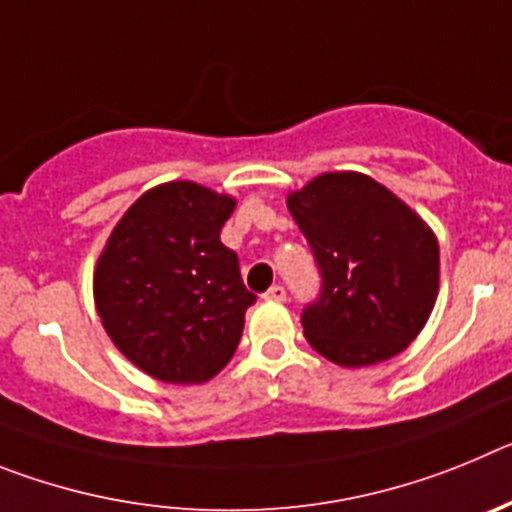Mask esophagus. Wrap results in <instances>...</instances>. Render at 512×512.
Instances as JSON below:
<instances>
[{
	"label": "esophagus",
	"instance_id": "obj_1",
	"mask_svg": "<svg viewBox=\"0 0 512 512\" xmlns=\"http://www.w3.org/2000/svg\"><path fill=\"white\" fill-rule=\"evenodd\" d=\"M264 300H274V302H284L287 300V292H284L282 284H271L269 289L264 292Z\"/></svg>",
	"mask_w": 512,
	"mask_h": 512
}]
</instances>
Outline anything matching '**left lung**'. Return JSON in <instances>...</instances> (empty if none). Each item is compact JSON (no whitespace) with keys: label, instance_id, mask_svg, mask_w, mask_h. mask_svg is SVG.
<instances>
[{"label":"left lung","instance_id":"8db88e82","mask_svg":"<svg viewBox=\"0 0 512 512\" xmlns=\"http://www.w3.org/2000/svg\"><path fill=\"white\" fill-rule=\"evenodd\" d=\"M287 207L318 261L323 292L302 312L305 338L346 369L410 346L438 297V238L423 217L359 171H328Z\"/></svg>","mask_w":512,"mask_h":512}]
</instances>
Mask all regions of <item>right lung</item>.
I'll return each mask as SVG.
<instances>
[{
    "label": "right lung",
    "mask_w": 512,
    "mask_h": 512,
    "mask_svg": "<svg viewBox=\"0 0 512 512\" xmlns=\"http://www.w3.org/2000/svg\"><path fill=\"white\" fill-rule=\"evenodd\" d=\"M235 197L197 182L148 189L94 266V305L122 356L158 382L205 384L233 359L246 310L238 256L220 243Z\"/></svg>",
    "instance_id": "add662e5"
}]
</instances>
